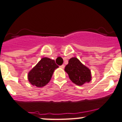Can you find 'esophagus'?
Listing matches in <instances>:
<instances>
[{
	"mask_svg": "<svg viewBox=\"0 0 122 122\" xmlns=\"http://www.w3.org/2000/svg\"><path fill=\"white\" fill-rule=\"evenodd\" d=\"M60 68H62V69H63V68H64V67H65V66H64V64H62V66H60Z\"/></svg>",
	"mask_w": 122,
	"mask_h": 122,
	"instance_id": "obj_1",
	"label": "esophagus"
}]
</instances>
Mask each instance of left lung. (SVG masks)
<instances>
[{"label": "left lung", "mask_w": 122, "mask_h": 122, "mask_svg": "<svg viewBox=\"0 0 122 122\" xmlns=\"http://www.w3.org/2000/svg\"><path fill=\"white\" fill-rule=\"evenodd\" d=\"M68 74L69 78L76 85L82 86L86 83H89L92 80L91 71L83 65L78 58H71L64 69Z\"/></svg>", "instance_id": "obj_1"}]
</instances>
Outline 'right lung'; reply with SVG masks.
Returning <instances> with one entry per match:
<instances>
[{
    "label": "right lung",
    "mask_w": 122,
    "mask_h": 122,
    "mask_svg": "<svg viewBox=\"0 0 122 122\" xmlns=\"http://www.w3.org/2000/svg\"><path fill=\"white\" fill-rule=\"evenodd\" d=\"M58 68L54 60L42 58L29 72L28 80L33 86L38 87L45 86L51 80L54 70Z\"/></svg>",
    "instance_id": "right-lung-1"
}]
</instances>
